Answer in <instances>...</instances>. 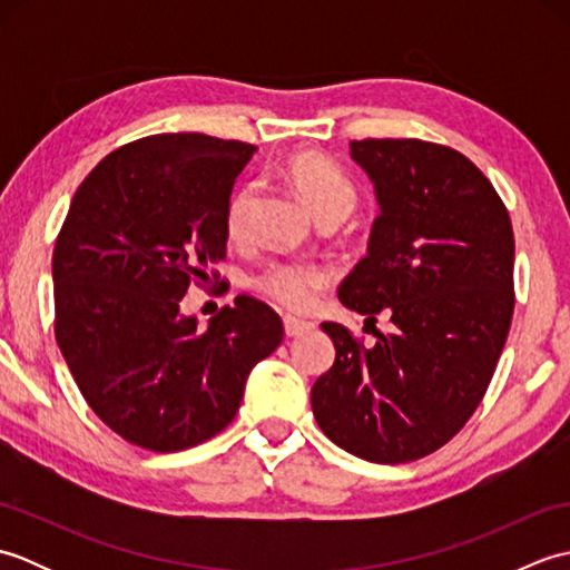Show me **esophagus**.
<instances>
[{
  "mask_svg": "<svg viewBox=\"0 0 570 570\" xmlns=\"http://www.w3.org/2000/svg\"><path fill=\"white\" fill-rule=\"evenodd\" d=\"M313 328H316V323L304 321V318H296V316H284V333L288 337H298V335H304V333H311Z\"/></svg>",
  "mask_w": 570,
  "mask_h": 570,
  "instance_id": "34e87169",
  "label": "esophagus"
}]
</instances>
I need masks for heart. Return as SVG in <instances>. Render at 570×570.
<instances>
[{"mask_svg":"<svg viewBox=\"0 0 570 570\" xmlns=\"http://www.w3.org/2000/svg\"><path fill=\"white\" fill-rule=\"evenodd\" d=\"M282 176L298 193V198L304 200L316 220L335 217V220L343 223L355 210L357 190L353 180L345 176L341 166L321 154L301 151L288 156L282 164ZM254 203H257V186L254 184H242L229 196L225 225L227 235L233 239L247 235ZM325 284H328V269L311 262H272L254 278L257 292L269 296L276 304L296 311L313 306V301L318 298V292Z\"/></svg>","mask_w":570,"mask_h":570,"instance_id":"heart-1","label":"heart"}]
</instances>
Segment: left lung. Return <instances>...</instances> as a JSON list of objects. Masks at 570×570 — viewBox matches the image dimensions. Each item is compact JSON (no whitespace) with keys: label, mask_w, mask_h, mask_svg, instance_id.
Segmentation results:
<instances>
[{"label":"left lung","mask_w":570,"mask_h":570,"mask_svg":"<svg viewBox=\"0 0 570 570\" xmlns=\"http://www.w3.org/2000/svg\"><path fill=\"white\" fill-rule=\"evenodd\" d=\"M380 215L337 298L394 328L362 347L323 323L333 367L311 390L321 431L370 463L433 453L488 392L514 311V233L480 168L421 139L350 141Z\"/></svg>","instance_id":"obj_1"}]
</instances>
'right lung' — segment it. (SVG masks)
I'll return each instance as SVG.
<instances>
[{
  "instance_id": "1",
  "label": "right lung",
  "mask_w": 570,
  "mask_h": 570,
  "mask_svg": "<svg viewBox=\"0 0 570 570\" xmlns=\"http://www.w3.org/2000/svg\"><path fill=\"white\" fill-rule=\"evenodd\" d=\"M254 151L198 131L131 141L82 180L56 239L60 353L95 414L149 451L220 433L252 367L284 337L252 296L205 328L180 313L190 278L223 259L227 200Z\"/></svg>"
}]
</instances>
